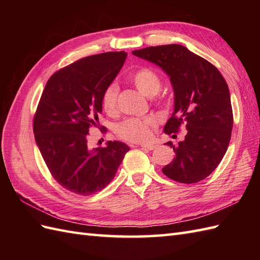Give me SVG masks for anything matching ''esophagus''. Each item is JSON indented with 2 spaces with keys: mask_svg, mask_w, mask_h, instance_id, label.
Here are the masks:
<instances>
[{
  "mask_svg": "<svg viewBox=\"0 0 260 260\" xmlns=\"http://www.w3.org/2000/svg\"><path fill=\"white\" fill-rule=\"evenodd\" d=\"M143 150H147V151H153L154 148H155L156 146L155 145H153V144H146V145H142L141 146Z\"/></svg>",
  "mask_w": 260,
  "mask_h": 260,
  "instance_id": "1",
  "label": "esophagus"
}]
</instances>
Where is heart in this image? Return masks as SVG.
Returning a JSON list of instances; mask_svg holds the SVG:
<instances>
[{
  "mask_svg": "<svg viewBox=\"0 0 260 260\" xmlns=\"http://www.w3.org/2000/svg\"><path fill=\"white\" fill-rule=\"evenodd\" d=\"M131 81L143 95L153 97L161 90L162 81L155 71L150 68H142L131 76ZM118 87L110 84L105 88L102 93V107L107 114L112 115L116 112L117 105ZM155 119L152 117L126 118L116 126V133L121 139L129 142L143 143L151 139L152 131L155 127Z\"/></svg>",
  "mask_w": 260,
  "mask_h": 260,
  "instance_id": "1",
  "label": "heart"
}]
</instances>
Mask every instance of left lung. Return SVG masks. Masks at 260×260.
I'll use <instances>...</instances> for the list:
<instances>
[{"label": "left lung", "instance_id": "8db88e82", "mask_svg": "<svg viewBox=\"0 0 260 260\" xmlns=\"http://www.w3.org/2000/svg\"><path fill=\"white\" fill-rule=\"evenodd\" d=\"M162 68L174 90V112L165 134L185 125L184 141L173 147L175 157L162 172L180 183L192 184L211 174L221 162L234 125L230 92L220 71L181 45L148 47L132 52ZM174 136V135H173Z\"/></svg>", "mask_w": 260, "mask_h": 260}]
</instances>
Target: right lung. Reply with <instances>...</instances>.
I'll return each mask as SVG.
<instances>
[{"label": "right lung", "instance_id": "right-lung-1", "mask_svg": "<svg viewBox=\"0 0 260 260\" xmlns=\"http://www.w3.org/2000/svg\"><path fill=\"white\" fill-rule=\"evenodd\" d=\"M126 57L124 51L93 54L58 70L49 78L33 118L37 145L52 178L80 196L107 186L129 151L118 141L92 150L87 145L89 128L99 125L102 93Z\"/></svg>", "mask_w": 260, "mask_h": 260}]
</instances>
